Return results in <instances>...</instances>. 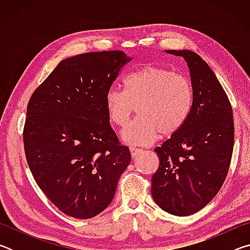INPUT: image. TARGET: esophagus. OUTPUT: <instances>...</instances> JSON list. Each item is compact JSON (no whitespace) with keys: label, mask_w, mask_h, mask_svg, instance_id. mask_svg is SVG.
<instances>
[{"label":"esophagus","mask_w":250,"mask_h":250,"mask_svg":"<svg viewBox=\"0 0 250 250\" xmlns=\"http://www.w3.org/2000/svg\"><path fill=\"white\" fill-rule=\"evenodd\" d=\"M142 150L141 149H137V147H130V153L132 158H137L139 154L142 153Z\"/></svg>","instance_id":"obj_1"}]
</instances>
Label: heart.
Wrapping results in <instances>:
<instances>
[{
    "mask_svg": "<svg viewBox=\"0 0 250 250\" xmlns=\"http://www.w3.org/2000/svg\"><path fill=\"white\" fill-rule=\"evenodd\" d=\"M125 90L112 87L104 98L109 120L118 126L129 121L134 107L138 118L121 131L122 141L146 146L160 134L176 133L188 120L193 104L191 83L166 67L147 65L129 74Z\"/></svg>",
    "mask_w": 250,
    "mask_h": 250,
    "instance_id": "b5f03b06",
    "label": "heart"
}]
</instances>
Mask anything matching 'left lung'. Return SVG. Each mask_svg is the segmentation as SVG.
<instances>
[{
	"label": "left lung",
	"instance_id": "1",
	"mask_svg": "<svg viewBox=\"0 0 250 250\" xmlns=\"http://www.w3.org/2000/svg\"><path fill=\"white\" fill-rule=\"evenodd\" d=\"M185 59L193 104L183 126L154 149L160 166L151 193L163 210L188 216L205 207L225 181L234 147L232 109L214 71L191 50H167Z\"/></svg>",
	"mask_w": 250,
	"mask_h": 250
}]
</instances>
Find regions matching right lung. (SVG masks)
Listing matches in <instances>:
<instances>
[{
  "label": "right lung",
  "instance_id": "add662e5",
  "mask_svg": "<svg viewBox=\"0 0 250 250\" xmlns=\"http://www.w3.org/2000/svg\"><path fill=\"white\" fill-rule=\"evenodd\" d=\"M130 61L121 50L64 59L28 101L23 132L27 164L40 188L68 216L87 219L107 208L131 161L104 104Z\"/></svg>",
  "mask_w": 250,
  "mask_h": 250
}]
</instances>
